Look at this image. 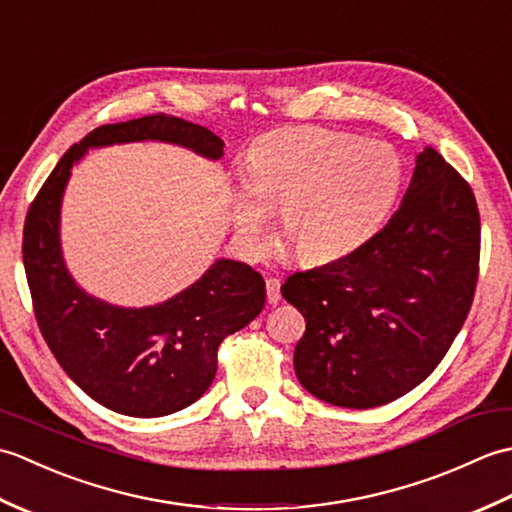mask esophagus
Segmentation results:
<instances>
[{"instance_id": "34e87169", "label": "esophagus", "mask_w": 512, "mask_h": 512, "mask_svg": "<svg viewBox=\"0 0 512 512\" xmlns=\"http://www.w3.org/2000/svg\"><path fill=\"white\" fill-rule=\"evenodd\" d=\"M279 279H275V277H270V279H266V299H268V303H279V299H281V292H279Z\"/></svg>"}]
</instances>
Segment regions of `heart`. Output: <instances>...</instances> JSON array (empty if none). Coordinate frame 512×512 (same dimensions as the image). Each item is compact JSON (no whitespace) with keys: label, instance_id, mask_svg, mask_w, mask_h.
I'll use <instances>...</instances> for the list:
<instances>
[{"label":"heart","instance_id":"heart-1","mask_svg":"<svg viewBox=\"0 0 512 512\" xmlns=\"http://www.w3.org/2000/svg\"><path fill=\"white\" fill-rule=\"evenodd\" d=\"M405 165L383 140L325 127L281 129L253 145L246 184L235 193L239 242L259 250L270 211L306 262H328L365 244L394 206Z\"/></svg>","mask_w":512,"mask_h":512}]
</instances>
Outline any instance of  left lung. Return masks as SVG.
Wrapping results in <instances>:
<instances>
[{
    "label": "left lung",
    "instance_id": "obj_1",
    "mask_svg": "<svg viewBox=\"0 0 512 512\" xmlns=\"http://www.w3.org/2000/svg\"><path fill=\"white\" fill-rule=\"evenodd\" d=\"M480 275L473 189L424 147L398 211L350 255L295 273L281 295L306 319L295 372L312 396L372 409L418 387L449 352Z\"/></svg>",
    "mask_w": 512,
    "mask_h": 512
}]
</instances>
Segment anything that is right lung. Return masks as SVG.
<instances>
[{
	"instance_id": "right-lung-1",
	"label": "right lung",
	"mask_w": 512,
	"mask_h": 512,
	"mask_svg": "<svg viewBox=\"0 0 512 512\" xmlns=\"http://www.w3.org/2000/svg\"><path fill=\"white\" fill-rule=\"evenodd\" d=\"M162 140L217 160L222 138L169 114L101 125L72 145L32 200L24 224V268L39 330L50 352L85 394L123 416L180 411L211 387L217 347L246 328L266 301L259 273L217 259L193 286L149 308H118L74 284L59 242V213L74 162L90 147Z\"/></svg>"
}]
</instances>
